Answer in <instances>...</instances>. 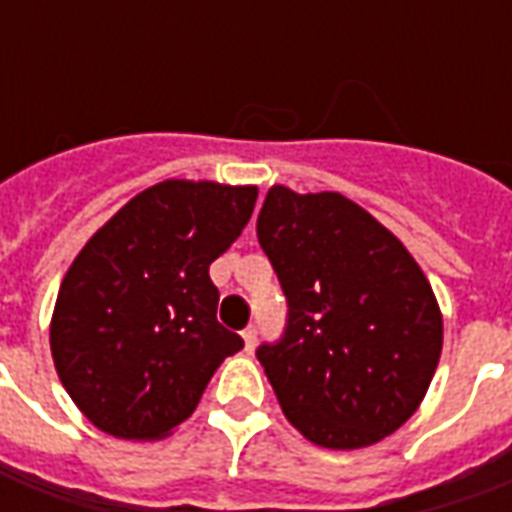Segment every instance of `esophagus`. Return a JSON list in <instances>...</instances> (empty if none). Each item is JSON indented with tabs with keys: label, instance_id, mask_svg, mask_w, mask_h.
<instances>
[{
	"label": "esophagus",
	"instance_id": "34e87169",
	"mask_svg": "<svg viewBox=\"0 0 512 512\" xmlns=\"http://www.w3.org/2000/svg\"><path fill=\"white\" fill-rule=\"evenodd\" d=\"M241 337H244L246 351L252 354V351H255V343H257V326H246L244 332H241Z\"/></svg>",
	"mask_w": 512,
	"mask_h": 512
}]
</instances>
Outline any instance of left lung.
Wrapping results in <instances>:
<instances>
[{
  "label": "left lung",
  "mask_w": 512,
  "mask_h": 512,
  "mask_svg": "<svg viewBox=\"0 0 512 512\" xmlns=\"http://www.w3.org/2000/svg\"><path fill=\"white\" fill-rule=\"evenodd\" d=\"M257 241L288 301L282 337L257 348L285 417L329 450L395 433L441 356L439 304L417 260L337 191L274 186Z\"/></svg>",
  "instance_id": "8db88e82"
}]
</instances>
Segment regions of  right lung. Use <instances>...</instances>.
I'll list each match as a JSON object with an SVG mask.
<instances>
[{
    "mask_svg": "<svg viewBox=\"0 0 512 512\" xmlns=\"http://www.w3.org/2000/svg\"><path fill=\"white\" fill-rule=\"evenodd\" d=\"M255 186L164 180L123 205L62 279L51 356L95 428L158 439L244 340L216 321L208 268L255 211Z\"/></svg>",
    "mask_w": 512,
    "mask_h": 512,
    "instance_id": "1",
    "label": "right lung"
}]
</instances>
